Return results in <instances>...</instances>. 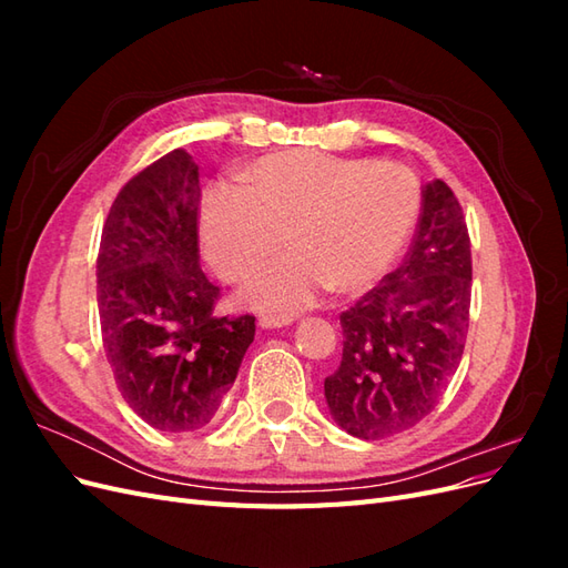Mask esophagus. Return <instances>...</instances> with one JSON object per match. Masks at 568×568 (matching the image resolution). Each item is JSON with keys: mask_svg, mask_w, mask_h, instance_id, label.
I'll return each mask as SVG.
<instances>
[{"mask_svg": "<svg viewBox=\"0 0 568 568\" xmlns=\"http://www.w3.org/2000/svg\"><path fill=\"white\" fill-rule=\"evenodd\" d=\"M291 322V317H274V315H263L261 317V326L263 329H280V326H288Z\"/></svg>", "mask_w": 568, "mask_h": 568, "instance_id": "1", "label": "esophagus"}]
</instances>
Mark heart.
<instances>
[{"label":"heart","mask_w":568,"mask_h":568,"mask_svg":"<svg viewBox=\"0 0 568 568\" xmlns=\"http://www.w3.org/2000/svg\"><path fill=\"white\" fill-rule=\"evenodd\" d=\"M422 209L412 170L359 156L280 151L244 170V186L215 182L201 199L199 236L220 280L242 282L288 242L294 253L246 286L261 311L294 313L326 288L363 296L407 246Z\"/></svg>","instance_id":"1"}]
</instances>
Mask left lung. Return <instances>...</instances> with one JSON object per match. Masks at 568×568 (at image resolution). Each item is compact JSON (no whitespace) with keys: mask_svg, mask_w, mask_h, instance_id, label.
Returning <instances> with one entry per match:
<instances>
[{"mask_svg":"<svg viewBox=\"0 0 568 568\" xmlns=\"http://www.w3.org/2000/svg\"><path fill=\"white\" fill-rule=\"evenodd\" d=\"M469 305L467 222L453 189L434 180L403 265L341 313L343 357L324 398L343 432L379 440L432 415L459 367Z\"/></svg>","mask_w":568,"mask_h":568,"instance_id":"left-lung-1","label":"left lung"}]
</instances>
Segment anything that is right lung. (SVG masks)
I'll return each instance as SVG.
<instances>
[{
    "label": "right lung",
    "mask_w": 568,
    "mask_h": 568,
    "mask_svg": "<svg viewBox=\"0 0 568 568\" xmlns=\"http://www.w3.org/2000/svg\"><path fill=\"white\" fill-rule=\"evenodd\" d=\"M199 165L175 149L120 189L101 232V341L125 403L149 426L192 434L232 388L255 317H217L199 267Z\"/></svg>",
    "instance_id": "add662e5"
}]
</instances>
